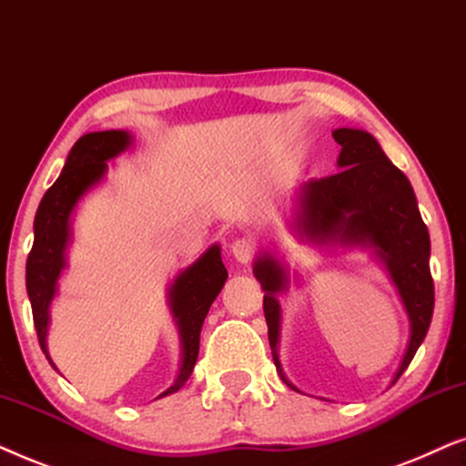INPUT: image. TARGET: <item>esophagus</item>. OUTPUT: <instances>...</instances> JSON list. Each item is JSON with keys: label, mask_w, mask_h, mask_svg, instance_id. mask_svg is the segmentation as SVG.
Here are the masks:
<instances>
[{"label": "esophagus", "mask_w": 466, "mask_h": 466, "mask_svg": "<svg viewBox=\"0 0 466 466\" xmlns=\"http://www.w3.org/2000/svg\"><path fill=\"white\" fill-rule=\"evenodd\" d=\"M229 253H232L237 262L249 264L253 256H256V243L247 237L237 238V240H232V245H229Z\"/></svg>", "instance_id": "obj_1"}]
</instances>
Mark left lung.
Listing matches in <instances>:
<instances>
[{"label":"left lung","instance_id":"8db88e82","mask_svg":"<svg viewBox=\"0 0 466 466\" xmlns=\"http://www.w3.org/2000/svg\"><path fill=\"white\" fill-rule=\"evenodd\" d=\"M332 136L340 145L339 172L309 181L296 191L289 226L300 243L318 249H370L383 264L409 318L407 350L394 373V383L405 373L432 319L435 285L431 277V237L411 183L386 157L380 142L356 127H339ZM253 275L264 289V315L275 367L281 380L300 392L288 381L279 362V294L289 288L288 266L270 251H259Z\"/></svg>","mask_w":466,"mask_h":466}]
</instances>
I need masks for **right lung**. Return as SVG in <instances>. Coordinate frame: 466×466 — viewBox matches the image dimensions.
I'll list each match as a JSON object with an SVG mask.
<instances>
[{
  "label": "right lung",
  "instance_id": "1",
  "mask_svg": "<svg viewBox=\"0 0 466 466\" xmlns=\"http://www.w3.org/2000/svg\"><path fill=\"white\" fill-rule=\"evenodd\" d=\"M134 136L126 129L89 132L80 136L57 181L42 198L34 219V247L27 258V296L34 311V326L42 351L48 356L46 334L51 324V305L57 296L61 272L67 266V247L72 243V215L78 202L104 181L108 161L132 147ZM228 270L221 262L219 245H210L194 264L183 268L168 285V305L181 337V367L172 386L161 392L164 399L185 386L196 367L200 350V330L210 305L223 288Z\"/></svg>",
  "mask_w": 466,
  "mask_h": 466
}]
</instances>
